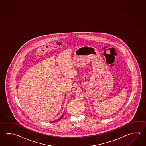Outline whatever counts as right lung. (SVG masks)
<instances>
[{"mask_svg":"<svg viewBox=\"0 0 146 146\" xmlns=\"http://www.w3.org/2000/svg\"><path fill=\"white\" fill-rule=\"evenodd\" d=\"M64 114H63V115H62V117H61L60 118H59V119H58V120H60V119H62V117H63V116H64ZM54 121H52V123H54Z\"/></svg>","mask_w":146,"mask_h":146,"instance_id":"right-lung-1","label":"right lung"}]
</instances>
